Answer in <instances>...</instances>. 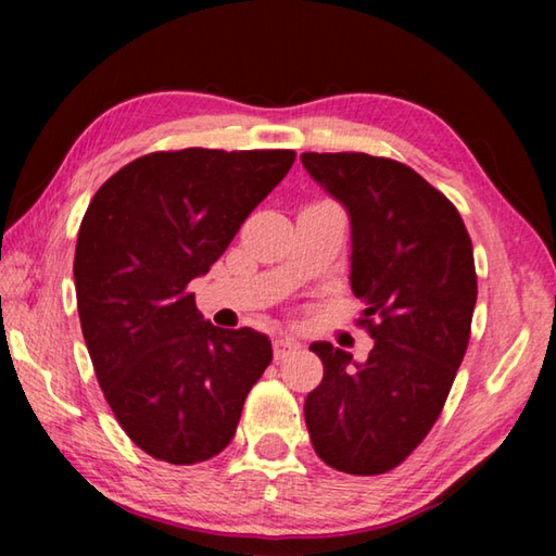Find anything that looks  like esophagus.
Listing matches in <instances>:
<instances>
[{
    "mask_svg": "<svg viewBox=\"0 0 556 556\" xmlns=\"http://www.w3.org/2000/svg\"><path fill=\"white\" fill-rule=\"evenodd\" d=\"M271 348H275V361H285L287 355L299 351V343L289 336H277L275 341H271Z\"/></svg>",
    "mask_w": 556,
    "mask_h": 556,
    "instance_id": "obj_1",
    "label": "esophagus"
}]
</instances>
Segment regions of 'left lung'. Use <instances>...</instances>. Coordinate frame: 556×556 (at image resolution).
Returning <instances> with one entry per match:
<instances>
[{"mask_svg":"<svg viewBox=\"0 0 556 556\" xmlns=\"http://www.w3.org/2000/svg\"><path fill=\"white\" fill-rule=\"evenodd\" d=\"M351 215V287L375 341L368 361L314 343L324 380L304 402L308 437L353 476L397 468L439 419L464 361L478 281L456 205L407 164L363 152L301 154Z\"/></svg>","mask_w":556,"mask_h":556,"instance_id":"left-lung-1","label":"left lung"}]
</instances>
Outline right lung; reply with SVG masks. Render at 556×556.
Masks as SVG:
<instances>
[{
    "label": "right lung",
    "mask_w": 556,
    "mask_h": 556,
    "mask_svg": "<svg viewBox=\"0 0 556 556\" xmlns=\"http://www.w3.org/2000/svg\"><path fill=\"white\" fill-rule=\"evenodd\" d=\"M291 149H178L122 166L92 195L75 244V296L102 394L144 454L218 456L271 363L252 328L203 321L188 285L294 164Z\"/></svg>",
    "instance_id": "right-lung-1"
}]
</instances>
